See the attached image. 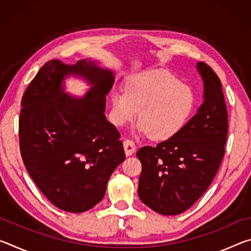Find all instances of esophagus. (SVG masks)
<instances>
[{"label":"esophagus","mask_w":251,"mask_h":251,"mask_svg":"<svg viewBox=\"0 0 251 251\" xmlns=\"http://www.w3.org/2000/svg\"><path fill=\"white\" fill-rule=\"evenodd\" d=\"M123 145H124V150H125L126 156H130V155L134 154L135 151H136V147H135L133 142H131V141H125Z\"/></svg>","instance_id":"1"}]
</instances>
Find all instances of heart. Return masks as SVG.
<instances>
[{
    "label": "heart",
    "instance_id": "heart-1",
    "mask_svg": "<svg viewBox=\"0 0 251 251\" xmlns=\"http://www.w3.org/2000/svg\"><path fill=\"white\" fill-rule=\"evenodd\" d=\"M110 121L124 126L138 115L137 130L165 142L177 136L188 124L196 109V94L189 85L164 70L142 72L127 79L124 90L110 96Z\"/></svg>",
    "mask_w": 251,
    "mask_h": 251
}]
</instances>
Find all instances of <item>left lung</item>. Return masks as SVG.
Here are the masks:
<instances>
[{"instance_id":"8db88e82","label":"left lung","mask_w":251,"mask_h":251,"mask_svg":"<svg viewBox=\"0 0 251 251\" xmlns=\"http://www.w3.org/2000/svg\"><path fill=\"white\" fill-rule=\"evenodd\" d=\"M203 86L202 103L179 134L144 146L136 156L142 163L138 197L156 212L175 216L196 202L211 184L222 163L228 120L222 82L209 66L198 62Z\"/></svg>"}]
</instances>
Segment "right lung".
Returning <instances> with one entry per match:
<instances>
[{
    "label": "right lung",
    "mask_w": 251,
    "mask_h": 251,
    "mask_svg": "<svg viewBox=\"0 0 251 251\" xmlns=\"http://www.w3.org/2000/svg\"><path fill=\"white\" fill-rule=\"evenodd\" d=\"M99 63L50 59L21 103L20 148L29 176L53 205L76 214L104 198L110 175L125 160L120 133L104 114L115 73ZM71 75L90 86L83 97L65 91Z\"/></svg>",
    "instance_id": "obj_1"
}]
</instances>
